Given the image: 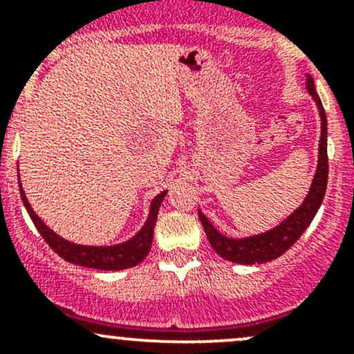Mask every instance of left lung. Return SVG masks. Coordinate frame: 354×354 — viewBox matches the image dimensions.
<instances>
[{"label":"left lung","mask_w":354,"mask_h":354,"mask_svg":"<svg viewBox=\"0 0 354 354\" xmlns=\"http://www.w3.org/2000/svg\"><path fill=\"white\" fill-rule=\"evenodd\" d=\"M305 87L308 91V94L312 95L313 102H315L320 114V144L315 174H313L308 194L303 198V202L299 203V207H296L286 219H283L279 224L270 227V230L243 238H231L223 234L207 219L205 214L198 209L200 223H202L210 246L223 259L230 260V262L253 266V263H263L281 257L305 233V230L310 226L313 217H315L317 210L322 205V200L327 188V174H329V159H327V116L322 102H320L319 94L315 92L312 75L308 73H306L305 78Z\"/></svg>","instance_id":"left-lung-1"}]
</instances>
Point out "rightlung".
Segmentation results:
<instances>
[{
  "label": "right lung",
  "mask_w": 354,
  "mask_h": 354,
  "mask_svg": "<svg viewBox=\"0 0 354 354\" xmlns=\"http://www.w3.org/2000/svg\"><path fill=\"white\" fill-rule=\"evenodd\" d=\"M20 178V174H19ZM20 185V197L27 209L28 216H30L32 223L35 224L37 231L41 233V236L44 238L46 243L51 246L56 253H58L62 259H65L66 262L77 263L82 267H91V269H99V270H123L135 267L137 263H140L142 260L147 257L149 250L152 246V238H154V226L157 221V212H159V207L162 203L164 197H166L167 190H162L160 194H157L151 202V209H149L147 221L144 223V226L140 227L137 234L130 238V240L123 241V243L118 245H78L73 241H68L59 234H56L37 214L34 212L32 205L28 203L27 195H25L22 183Z\"/></svg>",
  "instance_id": "add662e5"
}]
</instances>
